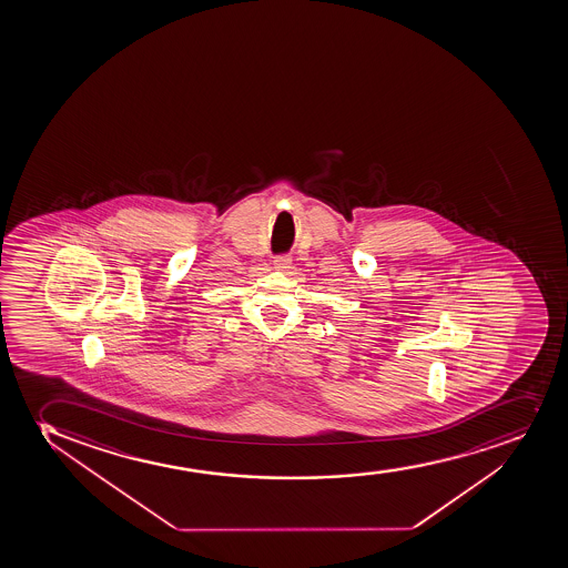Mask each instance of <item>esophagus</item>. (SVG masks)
I'll use <instances>...</instances> for the list:
<instances>
[{"instance_id":"obj_1","label":"esophagus","mask_w":568,"mask_h":568,"mask_svg":"<svg viewBox=\"0 0 568 568\" xmlns=\"http://www.w3.org/2000/svg\"><path fill=\"white\" fill-rule=\"evenodd\" d=\"M291 256L288 255H280L274 258V268L280 270V272H287L291 268Z\"/></svg>"}]
</instances>
